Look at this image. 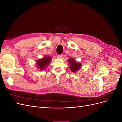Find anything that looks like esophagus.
I'll return each instance as SVG.
<instances>
[{
	"mask_svg": "<svg viewBox=\"0 0 122 122\" xmlns=\"http://www.w3.org/2000/svg\"><path fill=\"white\" fill-rule=\"evenodd\" d=\"M57 57H58V58H61L62 57V55H58Z\"/></svg>",
	"mask_w": 122,
	"mask_h": 122,
	"instance_id": "esophagus-1",
	"label": "esophagus"
}]
</instances>
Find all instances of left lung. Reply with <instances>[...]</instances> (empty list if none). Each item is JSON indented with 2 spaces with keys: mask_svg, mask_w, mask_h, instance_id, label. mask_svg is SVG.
Instances as JSON below:
<instances>
[{
  "mask_svg": "<svg viewBox=\"0 0 122 122\" xmlns=\"http://www.w3.org/2000/svg\"><path fill=\"white\" fill-rule=\"evenodd\" d=\"M70 65V69L72 72H76L81 67V64L80 62H76L74 59L73 58H70L68 60Z\"/></svg>",
  "mask_w": 122,
  "mask_h": 122,
  "instance_id": "left-lung-1",
  "label": "left lung"
}]
</instances>
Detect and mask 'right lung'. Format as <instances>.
<instances>
[{
	"mask_svg": "<svg viewBox=\"0 0 122 122\" xmlns=\"http://www.w3.org/2000/svg\"><path fill=\"white\" fill-rule=\"evenodd\" d=\"M51 59H52V56H45L42 58L39 59L36 61V67L40 71H42L44 69L47 68V66H48Z\"/></svg>",
	"mask_w": 122,
	"mask_h": 122,
	"instance_id": "obj_1",
	"label": "right lung"
}]
</instances>
